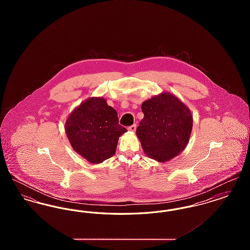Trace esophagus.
Returning <instances> with one entry per match:
<instances>
[{
  "mask_svg": "<svg viewBox=\"0 0 250 250\" xmlns=\"http://www.w3.org/2000/svg\"><path fill=\"white\" fill-rule=\"evenodd\" d=\"M136 128H137V125H130V126L128 127V130L134 132V131H136Z\"/></svg>",
  "mask_w": 250,
  "mask_h": 250,
  "instance_id": "1",
  "label": "esophagus"
}]
</instances>
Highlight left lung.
I'll return each instance as SVG.
<instances>
[{"instance_id": "obj_1", "label": "left lung", "mask_w": 250, "mask_h": 250, "mask_svg": "<svg viewBox=\"0 0 250 250\" xmlns=\"http://www.w3.org/2000/svg\"><path fill=\"white\" fill-rule=\"evenodd\" d=\"M144 117L136 134L145 155L167 162L183 152L190 138L193 118L189 108L170 93L144 101Z\"/></svg>"}]
</instances>
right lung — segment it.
I'll list each match as a JSON object with an SVG mask.
<instances>
[{
    "instance_id": "obj_1",
    "label": "right lung",
    "mask_w": 250,
    "mask_h": 250,
    "mask_svg": "<svg viewBox=\"0 0 250 250\" xmlns=\"http://www.w3.org/2000/svg\"><path fill=\"white\" fill-rule=\"evenodd\" d=\"M116 110L103 97H90L76 107L65 122V133L76 153L98 164L115 154L121 135Z\"/></svg>"
}]
</instances>
